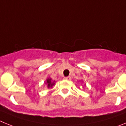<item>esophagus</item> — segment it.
Listing matches in <instances>:
<instances>
[{
    "label": "esophagus",
    "mask_w": 126,
    "mask_h": 126,
    "mask_svg": "<svg viewBox=\"0 0 126 126\" xmlns=\"http://www.w3.org/2000/svg\"><path fill=\"white\" fill-rule=\"evenodd\" d=\"M64 79H65V80H68V81H70V80H71V78L70 76L65 77V78H64Z\"/></svg>",
    "instance_id": "34e87169"
}]
</instances>
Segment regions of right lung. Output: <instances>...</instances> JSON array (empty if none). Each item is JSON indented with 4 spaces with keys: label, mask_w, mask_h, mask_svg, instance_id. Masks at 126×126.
I'll return each instance as SVG.
<instances>
[{
    "label": "right lung",
    "mask_w": 126,
    "mask_h": 126,
    "mask_svg": "<svg viewBox=\"0 0 126 126\" xmlns=\"http://www.w3.org/2000/svg\"><path fill=\"white\" fill-rule=\"evenodd\" d=\"M48 88H52L54 84H55V81H52V79L48 78L46 80V83Z\"/></svg>",
    "instance_id": "right-lung-1"
}]
</instances>
